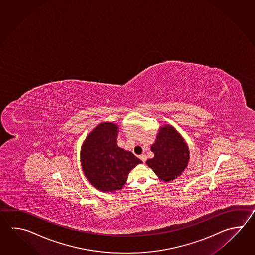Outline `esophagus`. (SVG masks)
<instances>
[{
	"label": "esophagus",
	"instance_id": "1",
	"mask_svg": "<svg viewBox=\"0 0 255 255\" xmlns=\"http://www.w3.org/2000/svg\"><path fill=\"white\" fill-rule=\"evenodd\" d=\"M139 158H140L141 160H142L143 162H146V156L145 154H142V155H140V156H139Z\"/></svg>",
	"mask_w": 255,
	"mask_h": 255
}]
</instances>
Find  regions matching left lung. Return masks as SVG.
Listing matches in <instances>:
<instances>
[{
	"label": "left lung",
	"mask_w": 255,
	"mask_h": 255,
	"mask_svg": "<svg viewBox=\"0 0 255 255\" xmlns=\"http://www.w3.org/2000/svg\"><path fill=\"white\" fill-rule=\"evenodd\" d=\"M154 157L146 160L159 179L170 181L177 179L187 168L190 151L184 138L172 126L159 128L156 141L150 146Z\"/></svg>",
	"instance_id": "8db88e82"
}]
</instances>
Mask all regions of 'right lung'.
Segmentation results:
<instances>
[{
  "label": "right lung",
  "instance_id": "1",
  "mask_svg": "<svg viewBox=\"0 0 255 255\" xmlns=\"http://www.w3.org/2000/svg\"><path fill=\"white\" fill-rule=\"evenodd\" d=\"M119 127L102 122L87 135L81 148L83 171L100 191L113 192L126 184L130 170L142 163L132 152L117 145Z\"/></svg>",
  "mask_w": 255,
  "mask_h": 255
}]
</instances>
